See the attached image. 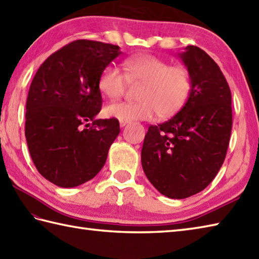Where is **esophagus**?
Segmentation results:
<instances>
[{"mask_svg": "<svg viewBox=\"0 0 259 259\" xmlns=\"http://www.w3.org/2000/svg\"><path fill=\"white\" fill-rule=\"evenodd\" d=\"M126 123H128V121H122V120H121L120 121V126H124Z\"/></svg>", "mask_w": 259, "mask_h": 259, "instance_id": "esophagus-1", "label": "esophagus"}]
</instances>
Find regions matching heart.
Wrapping results in <instances>:
<instances>
[{
    "label": "heart",
    "instance_id": "1",
    "mask_svg": "<svg viewBox=\"0 0 259 259\" xmlns=\"http://www.w3.org/2000/svg\"><path fill=\"white\" fill-rule=\"evenodd\" d=\"M124 73L114 65L106 66L100 76L99 89L106 98L118 100L128 84H143L139 102L113 103L104 109L110 118L122 121L151 120L157 114L167 118L186 102L191 91V76L183 66H169L153 55H138L124 60Z\"/></svg>",
    "mask_w": 259,
    "mask_h": 259
}]
</instances>
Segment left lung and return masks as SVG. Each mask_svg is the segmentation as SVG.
Here are the masks:
<instances>
[{
  "instance_id": "obj_1",
  "label": "left lung",
  "mask_w": 259,
  "mask_h": 259,
  "mask_svg": "<svg viewBox=\"0 0 259 259\" xmlns=\"http://www.w3.org/2000/svg\"><path fill=\"white\" fill-rule=\"evenodd\" d=\"M180 57L191 76L189 99L173 118L149 126L141 149L147 179L170 199L190 197L213 181L232 126L231 92L219 66L196 46Z\"/></svg>"
}]
</instances>
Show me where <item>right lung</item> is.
Returning a JSON list of instances; mask_svg holds the SVG:
<instances>
[{
	"mask_svg": "<svg viewBox=\"0 0 259 259\" xmlns=\"http://www.w3.org/2000/svg\"><path fill=\"white\" fill-rule=\"evenodd\" d=\"M119 46L76 40L45 60L30 85L25 139L35 168L60 187L85 183L102 169L120 133L118 119H99V79Z\"/></svg>",
	"mask_w": 259,
	"mask_h": 259,
	"instance_id": "right-lung-1",
	"label": "right lung"
}]
</instances>
